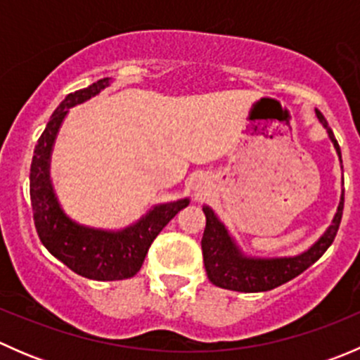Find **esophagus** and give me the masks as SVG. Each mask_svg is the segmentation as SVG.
Listing matches in <instances>:
<instances>
[{
  "label": "esophagus",
  "instance_id": "obj_1",
  "mask_svg": "<svg viewBox=\"0 0 360 360\" xmlns=\"http://www.w3.org/2000/svg\"><path fill=\"white\" fill-rule=\"evenodd\" d=\"M195 190L200 191V190H202V184H197V186H195Z\"/></svg>",
  "mask_w": 360,
  "mask_h": 360
}]
</instances>
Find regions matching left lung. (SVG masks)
Wrapping results in <instances>:
<instances>
[{"label": "left lung", "mask_w": 360, "mask_h": 360, "mask_svg": "<svg viewBox=\"0 0 360 360\" xmlns=\"http://www.w3.org/2000/svg\"><path fill=\"white\" fill-rule=\"evenodd\" d=\"M315 112H317V118L321 120V123L328 130L329 139L335 144V150L341 162L340 144H338L335 134L329 129L324 115L317 110H315ZM343 203L345 190H341L340 205H338L335 217H333V223L329 224L324 235L310 249L292 257L245 256L238 249L237 242L228 233L224 224L217 219L214 210L209 205H203L207 223L202 237V252L207 277L217 288L238 292L270 291V289H275L278 285L285 284V282L292 281L294 277L303 274L308 266H311L329 249V245L335 242L338 228H340L341 223V214H343Z\"/></svg>", "instance_id": "1"}]
</instances>
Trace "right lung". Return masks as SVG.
Wrapping results in <instances>:
<instances>
[{
	"label": "right lung",
	"instance_id": "1",
	"mask_svg": "<svg viewBox=\"0 0 360 360\" xmlns=\"http://www.w3.org/2000/svg\"><path fill=\"white\" fill-rule=\"evenodd\" d=\"M110 83L111 78H103L86 89L68 94L50 116V122L38 139L29 174L32 217L39 240L52 256L63 261L75 274L92 281H123L134 277L143 266L148 249L157 235L190 203L188 198L160 203L137 223L118 231L83 226L64 214L50 179V155L57 132L69 108L96 97Z\"/></svg>",
	"mask_w": 360,
	"mask_h": 360
}]
</instances>
